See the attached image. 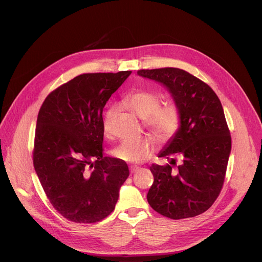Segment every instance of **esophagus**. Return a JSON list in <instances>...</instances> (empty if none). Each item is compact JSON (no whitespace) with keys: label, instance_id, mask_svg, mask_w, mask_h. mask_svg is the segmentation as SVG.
Wrapping results in <instances>:
<instances>
[{"label":"esophagus","instance_id":"esophagus-1","mask_svg":"<svg viewBox=\"0 0 262 262\" xmlns=\"http://www.w3.org/2000/svg\"><path fill=\"white\" fill-rule=\"evenodd\" d=\"M138 170H140L139 167H135V166H131V167H130V173H131V175H132V173L138 171Z\"/></svg>","mask_w":262,"mask_h":262}]
</instances>
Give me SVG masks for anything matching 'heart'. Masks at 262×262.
I'll use <instances>...</instances> for the list:
<instances>
[{"instance_id":"heart-1","label":"heart","mask_w":262,"mask_h":262,"mask_svg":"<svg viewBox=\"0 0 262 262\" xmlns=\"http://www.w3.org/2000/svg\"><path fill=\"white\" fill-rule=\"evenodd\" d=\"M122 104L133 113L144 119L145 126L161 140H168L176 133L180 124V110L173 102L161 105V96L155 91L140 89L127 94ZM116 107H110L102 119V130L108 136L113 131V120ZM154 145L147 139L123 141L114 150L113 156L119 161L131 164H139L150 158Z\"/></svg>"}]
</instances>
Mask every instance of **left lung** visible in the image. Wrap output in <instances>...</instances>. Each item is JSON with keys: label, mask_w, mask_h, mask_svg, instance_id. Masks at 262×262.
<instances>
[{"label": "left lung", "mask_w": 262, "mask_h": 262, "mask_svg": "<svg viewBox=\"0 0 262 262\" xmlns=\"http://www.w3.org/2000/svg\"><path fill=\"white\" fill-rule=\"evenodd\" d=\"M140 77L163 85L180 110V124L159 158L182 163L152 164L155 181L147 201L158 213L172 220L193 217L213 205L225 179L231 138L216 94L205 82L179 68L139 70Z\"/></svg>", "instance_id": "1"}]
</instances>
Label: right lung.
<instances>
[{"label":"right lung","instance_id":"right-lung-1","mask_svg":"<svg viewBox=\"0 0 262 262\" xmlns=\"http://www.w3.org/2000/svg\"><path fill=\"white\" fill-rule=\"evenodd\" d=\"M130 74H81L53 91L39 110L35 171L50 203L71 222L89 224L106 217L129 176L126 162L103 156L102 113Z\"/></svg>","mask_w":262,"mask_h":262}]
</instances>
